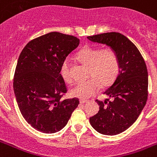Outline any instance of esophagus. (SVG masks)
<instances>
[{
    "instance_id": "obj_1",
    "label": "esophagus",
    "mask_w": 157,
    "mask_h": 157,
    "mask_svg": "<svg viewBox=\"0 0 157 157\" xmlns=\"http://www.w3.org/2000/svg\"><path fill=\"white\" fill-rule=\"evenodd\" d=\"M87 102H88V100H86V99H81V100H80V103H81V104L86 103H87Z\"/></svg>"
}]
</instances>
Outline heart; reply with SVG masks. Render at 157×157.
Masks as SVG:
<instances>
[{"instance_id": "obj_1", "label": "heart", "mask_w": 157, "mask_h": 157, "mask_svg": "<svg viewBox=\"0 0 157 157\" xmlns=\"http://www.w3.org/2000/svg\"><path fill=\"white\" fill-rule=\"evenodd\" d=\"M77 59L90 67L89 80L76 83L71 89L72 97L86 99L94 95L100 88L110 86L117 78L120 72V61L117 52L111 47H86L78 53ZM61 75L67 83L73 79L70 69V62L66 59L61 67Z\"/></svg>"}]
</instances>
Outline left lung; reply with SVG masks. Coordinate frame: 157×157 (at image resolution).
I'll return each mask as SVG.
<instances>
[{"label":"left lung","mask_w":157,"mask_h":157,"mask_svg":"<svg viewBox=\"0 0 157 157\" xmlns=\"http://www.w3.org/2000/svg\"><path fill=\"white\" fill-rule=\"evenodd\" d=\"M87 38L111 46L120 61L119 75L104 92L112 100L97 99L99 111L90 118V122L100 134H121L134 124L146 105L148 95L146 63L134 43L121 33H106Z\"/></svg>","instance_id":"obj_1"}]
</instances>
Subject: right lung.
I'll return each instance as SVG.
<instances>
[{"mask_svg":"<svg viewBox=\"0 0 157 157\" xmlns=\"http://www.w3.org/2000/svg\"><path fill=\"white\" fill-rule=\"evenodd\" d=\"M79 44L74 36L53 32L29 41L18 57L13 91L21 114L38 131H59L78 107L79 98L62 99L67 88L60 71Z\"/></svg>","mask_w":157,"mask_h":157,"instance_id":"obj_1","label":"right lung"}]
</instances>
